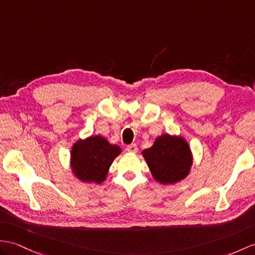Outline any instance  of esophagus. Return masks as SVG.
Wrapping results in <instances>:
<instances>
[{
	"mask_svg": "<svg viewBox=\"0 0 255 255\" xmlns=\"http://www.w3.org/2000/svg\"><path fill=\"white\" fill-rule=\"evenodd\" d=\"M127 151L130 153H137L138 152V146L135 144H130L127 146Z\"/></svg>",
	"mask_w": 255,
	"mask_h": 255,
	"instance_id": "34e87169",
	"label": "esophagus"
}]
</instances>
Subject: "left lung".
Returning a JSON list of instances; mask_svg holds the SVG:
<instances>
[{
    "instance_id": "obj_1",
    "label": "left lung",
    "mask_w": 255,
    "mask_h": 255,
    "mask_svg": "<svg viewBox=\"0 0 255 255\" xmlns=\"http://www.w3.org/2000/svg\"><path fill=\"white\" fill-rule=\"evenodd\" d=\"M151 174L162 185H174L190 174L193 155L188 141L181 135L164 133L142 151Z\"/></svg>"
}]
</instances>
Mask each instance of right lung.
<instances>
[{
	"label": "right lung",
	"mask_w": 255,
	"mask_h": 255,
	"mask_svg": "<svg viewBox=\"0 0 255 255\" xmlns=\"http://www.w3.org/2000/svg\"><path fill=\"white\" fill-rule=\"evenodd\" d=\"M121 153L120 146L100 134L78 139L70 150V169L81 182L102 183L112 163Z\"/></svg>",
	"instance_id": "1"
}]
</instances>
